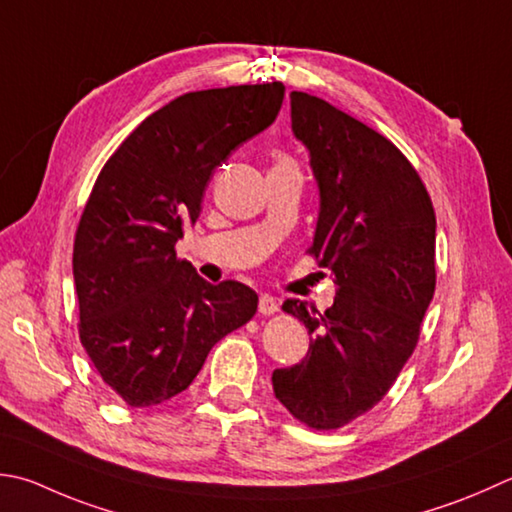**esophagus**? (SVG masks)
Masks as SVG:
<instances>
[{"label":"esophagus","instance_id":"obj_1","mask_svg":"<svg viewBox=\"0 0 512 512\" xmlns=\"http://www.w3.org/2000/svg\"><path fill=\"white\" fill-rule=\"evenodd\" d=\"M277 310H279V304L275 302V297H270V295L259 297V313H262V315H275Z\"/></svg>","mask_w":512,"mask_h":512}]
</instances>
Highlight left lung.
Instances as JSON below:
<instances>
[{
    "label": "left lung",
    "mask_w": 512,
    "mask_h": 512,
    "mask_svg": "<svg viewBox=\"0 0 512 512\" xmlns=\"http://www.w3.org/2000/svg\"><path fill=\"white\" fill-rule=\"evenodd\" d=\"M293 133L319 188L313 246L335 304L284 310L313 335L308 355L273 373L275 397L308 428L335 430L368 413L413 355L435 293V208L393 142L344 110L290 93Z\"/></svg>",
    "instance_id": "1"
}]
</instances>
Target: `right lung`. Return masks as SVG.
<instances>
[{
	"instance_id": "obj_1",
	"label": "right lung",
	"mask_w": 512,
	"mask_h": 512,
	"mask_svg": "<svg viewBox=\"0 0 512 512\" xmlns=\"http://www.w3.org/2000/svg\"><path fill=\"white\" fill-rule=\"evenodd\" d=\"M284 84L186 93L155 110L104 164L79 219L73 275L79 339L133 408L186 390L219 339L257 310L255 290L208 284L175 244L195 224L213 170L275 122Z\"/></svg>"
}]
</instances>
